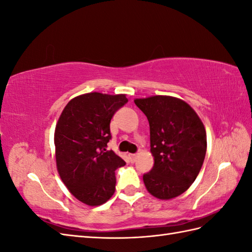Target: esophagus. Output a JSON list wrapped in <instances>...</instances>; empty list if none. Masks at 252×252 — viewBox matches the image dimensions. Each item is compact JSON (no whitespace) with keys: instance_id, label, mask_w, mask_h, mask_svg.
Returning a JSON list of instances; mask_svg holds the SVG:
<instances>
[{"instance_id":"obj_1","label":"esophagus","mask_w":252,"mask_h":252,"mask_svg":"<svg viewBox=\"0 0 252 252\" xmlns=\"http://www.w3.org/2000/svg\"><path fill=\"white\" fill-rule=\"evenodd\" d=\"M136 157H137L136 154H129V158L131 159V161H133V162H134L136 160Z\"/></svg>"}]
</instances>
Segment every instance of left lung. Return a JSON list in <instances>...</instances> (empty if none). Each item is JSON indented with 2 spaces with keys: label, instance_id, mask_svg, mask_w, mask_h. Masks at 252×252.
<instances>
[{
  "label": "left lung",
  "instance_id": "1",
  "mask_svg": "<svg viewBox=\"0 0 252 252\" xmlns=\"http://www.w3.org/2000/svg\"><path fill=\"white\" fill-rule=\"evenodd\" d=\"M149 122L152 171L143 175L146 189L161 200L183 194L194 183L207 151L206 129L191 107L178 97L135 98Z\"/></svg>",
  "mask_w": 252,
  "mask_h": 252
}]
</instances>
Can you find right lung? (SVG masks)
Returning <instances> with one entry per match:
<instances>
[{
	"label": "right lung",
	"instance_id": "obj_1",
	"mask_svg": "<svg viewBox=\"0 0 252 252\" xmlns=\"http://www.w3.org/2000/svg\"><path fill=\"white\" fill-rule=\"evenodd\" d=\"M127 101L126 94L92 92L72 98L54 133L56 167L63 183L78 200L100 206L116 190V169L126 164L112 151L110 120Z\"/></svg>",
	"mask_w": 252,
	"mask_h": 252
}]
</instances>
